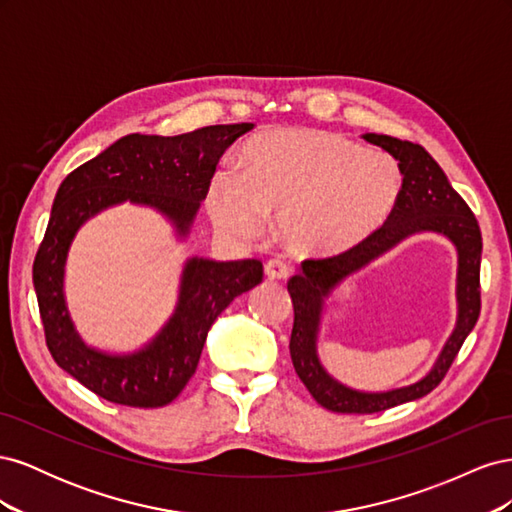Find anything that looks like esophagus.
<instances>
[{
    "instance_id": "1",
    "label": "esophagus",
    "mask_w": 512,
    "mask_h": 512,
    "mask_svg": "<svg viewBox=\"0 0 512 512\" xmlns=\"http://www.w3.org/2000/svg\"><path fill=\"white\" fill-rule=\"evenodd\" d=\"M290 271H292L290 265L282 258H271L265 265V273H267V277H271V280H286Z\"/></svg>"
}]
</instances>
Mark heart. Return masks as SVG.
<instances>
[{
    "instance_id": "obj_1",
    "label": "heart",
    "mask_w": 512,
    "mask_h": 512,
    "mask_svg": "<svg viewBox=\"0 0 512 512\" xmlns=\"http://www.w3.org/2000/svg\"><path fill=\"white\" fill-rule=\"evenodd\" d=\"M404 173L393 156L329 132L273 130L245 147L243 170L226 166L207 192L224 230L256 237L277 213L284 241L305 254H337L378 230L397 205Z\"/></svg>"
}]
</instances>
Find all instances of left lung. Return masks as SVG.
Instances as JSON below:
<instances>
[{
  "instance_id": "1",
  "label": "left lung",
  "mask_w": 512,
  "mask_h": 512,
  "mask_svg": "<svg viewBox=\"0 0 512 512\" xmlns=\"http://www.w3.org/2000/svg\"><path fill=\"white\" fill-rule=\"evenodd\" d=\"M371 145H378L399 162L404 188L386 222L367 239L350 250L329 258H307L301 273L290 277L288 292L294 305L290 335L292 365L307 391L322 408L342 414H374L395 408L406 401L421 399L444 380L457 352L474 329L480 314V252L483 237L474 213L448 183L444 170L416 143L399 141L386 134H363ZM440 231L458 247V327L434 369L423 380L404 390L386 394H363L333 381L317 361L315 337L323 297L354 270L388 251L414 231Z\"/></svg>"
}]
</instances>
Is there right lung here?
I'll list each match as a JSON object with an SVG mask.
<instances>
[{"instance_id": "add662e5", "label": "right lung", "mask_w": 512, "mask_h": 512, "mask_svg": "<svg viewBox=\"0 0 512 512\" xmlns=\"http://www.w3.org/2000/svg\"><path fill=\"white\" fill-rule=\"evenodd\" d=\"M252 128L228 123L179 136L128 134L61 181L34 260V288L51 356L91 393L132 408L170 404L194 376L215 318L262 282V262L190 258L175 314L151 344L132 354H106L85 346L68 316L64 267L76 230L91 215L130 200L158 209L181 237L188 235L222 153Z\"/></svg>"}]
</instances>
